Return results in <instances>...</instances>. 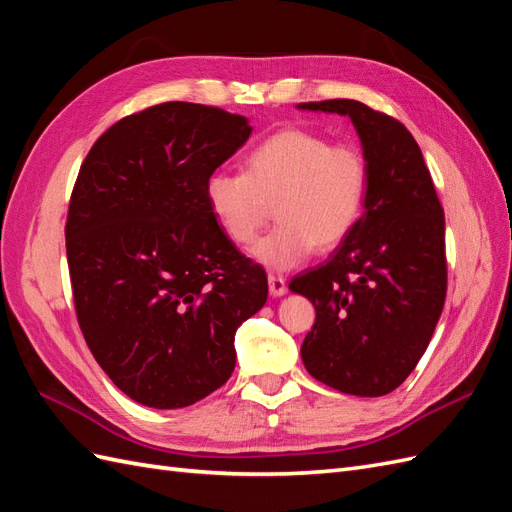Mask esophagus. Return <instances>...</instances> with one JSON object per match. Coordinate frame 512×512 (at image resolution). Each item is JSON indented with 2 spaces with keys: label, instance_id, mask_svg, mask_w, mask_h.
Returning <instances> with one entry per match:
<instances>
[{
  "label": "esophagus",
  "instance_id": "1",
  "mask_svg": "<svg viewBox=\"0 0 512 512\" xmlns=\"http://www.w3.org/2000/svg\"><path fill=\"white\" fill-rule=\"evenodd\" d=\"M268 287L272 296H283L287 292V283L281 274H268Z\"/></svg>",
  "mask_w": 512,
  "mask_h": 512
}]
</instances>
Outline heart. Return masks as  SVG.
<instances>
[{"label":"heart","mask_w":512,"mask_h":512,"mask_svg":"<svg viewBox=\"0 0 512 512\" xmlns=\"http://www.w3.org/2000/svg\"><path fill=\"white\" fill-rule=\"evenodd\" d=\"M370 190V164L355 142H331L300 127L272 134L242 170H214L205 199L227 238L248 246L277 207L279 225L253 248L268 268L290 270L355 231Z\"/></svg>","instance_id":"b5f03b06"}]
</instances>
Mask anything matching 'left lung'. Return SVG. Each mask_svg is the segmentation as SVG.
Returning a JSON list of instances; mask_svg holds the SVG:
<instances>
[{
    "instance_id": "obj_1",
    "label": "left lung",
    "mask_w": 512,
    "mask_h": 512,
    "mask_svg": "<svg viewBox=\"0 0 512 512\" xmlns=\"http://www.w3.org/2000/svg\"><path fill=\"white\" fill-rule=\"evenodd\" d=\"M300 108L350 116L370 164L355 231L331 259L290 283L316 307L300 355L324 385L350 396H385L415 370L443 311V207L422 149L398 119L355 99Z\"/></svg>"
}]
</instances>
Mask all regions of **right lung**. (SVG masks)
Segmentation results:
<instances>
[{
	"mask_svg": "<svg viewBox=\"0 0 512 512\" xmlns=\"http://www.w3.org/2000/svg\"><path fill=\"white\" fill-rule=\"evenodd\" d=\"M251 131L240 114L168 101L103 131L77 173L64 225L77 324L144 406L181 409L225 385L235 331L268 298L266 270L205 199Z\"/></svg>",
	"mask_w": 512,
	"mask_h": 512,
	"instance_id": "obj_1",
	"label": "right lung"
}]
</instances>
